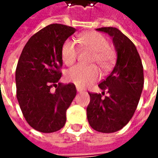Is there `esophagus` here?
I'll use <instances>...</instances> for the list:
<instances>
[{"label": "esophagus", "instance_id": "1", "mask_svg": "<svg viewBox=\"0 0 158 158\" xmlns=\"http://www.w3.org/2000/svg\"><path fill=\"white\" fill-rule=\"evenodd\" d=\"M77 91L78 93H81V91H82V89H81V88H79V87H77Z\"/></svg>", "mask_w": 158, "mask_h": 158}]
</instances>
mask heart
Here are the masks:
<instances>
[{"mask_svg":"<svg viewBox=\"0 0 158 158\" xmlns=\"http://www.w3.org/2000/svg\"><path fill=\"white\" fill-rule=\"evenodd\" d=\"M81 44L94 52L90 64H96L102 70L110 68L114 59V52L109 48V43L104 36L96 31H89L80 36ZM78 49L75 42L68 40L62 45V60L67 66L72 65L77 58ZM65 78L78 87H86L99 78V71L95 66L76 65L67 70Z\"/></svg>","mask_w":158,"mask_h":158,"instance_id":"obj_1","label":"heart"}]
</instances>
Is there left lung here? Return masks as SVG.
Here are the masks:
<instances>
[{
  "label": "left lung",
  "mask_w": 158,
  "mask_h": 158,
  "mask_svg": "<svg viewBox=\"0 0 158 158\" xmlns=\"http://www.w3.org/2000/svg\"><path fill=\"white\" fill-rule=\"evenodd\" d=\"M96 31L113 39L117 53L116 64L106 80L99 84L108 96L89 94L87 117L95 131L112 133L122 129L135 113L143 87V69L137 48L131 40L115 27H102Z\"/></svg>",
  "instance_id": "8db88e82"
}]
</instances>
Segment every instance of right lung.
<instances>
[{"mask_svg":"<svg viewBox=\"0 0 158 158\" xmlns=\"http://www.w3.org/2000/svg\"><path fill=\"white\" fill-rule=\"evenodd\" d=\"M76 31L61 24L49 25L31 36L19 56L15 72L17 100L27 123L40 132L63 128L66 111L76 97V86L59 82L62 45Z\"/></svg>","mask_w":158,"mask_h":158,"instance_id":"obj_1","label":"right lung"}]
</instances>
